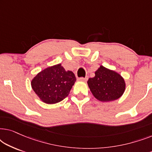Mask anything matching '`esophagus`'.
Here are the masks:
<instances>
[{
    "label": "esophagus",
    "mask_w": 152,
    "mask_h": 152,
    "mask_svg": "<svg viewBox=\"0 0 152 152\" xmlns=\"http://www.w3.org/2000/svg\"><path fill=\"white\" fill-rule=\"evenodd\" d=\"M80 81H82V82H86V81L88 80V77H80L78 79Z\"/></svg>",
    "instance_id": "esophagus-1"
}]
</instances>
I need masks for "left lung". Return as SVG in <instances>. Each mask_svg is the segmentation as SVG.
I'll list each match as a JSON object with an SVG mask.
<instances>
[{
	"mask_svg": "<svg viewBox=\"0 0 152 152\" xmlns=\"http://www.w3.org/2000/svg\"><path fill=\"white\" fill-rule=\"evenodd\" d=\"M95 74L94 77L89 78L87 83L95 98L101 102H111L122 96L126 84L120 74L103 66H100Z\"/></svg>",
	"mask_w": 152,
	"mask_h": 152,
	"instance_id": "obj_1",
	"label": "left lung"
}]
</instances>
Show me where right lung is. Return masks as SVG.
<instances>
[{"instance_id":"right-lung-1","label":"right lung","mask_w":152,"mask_h":152,"mask_svg":"<svg viewBox=\"0 0 152 152\" xmlns=\"http://www.w3.org/2000/svg\"><path fill=\"white\" fill-rule=\"evenodd\" d=\"M75 81L73 72L66 71L59 64L39 72L31 82V86L41 101L52 104L66 98Z\"/></svg>"}]
</instances>
